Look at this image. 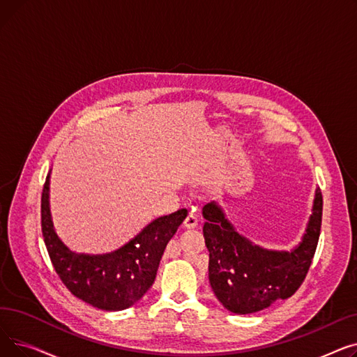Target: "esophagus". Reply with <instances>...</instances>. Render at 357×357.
<instances>
[{
    "label": "esophagus",
    "mask_w": 357,
    "mask_h": 357,
    "mask_svg": "<svg viewBox=\"0 0 357 357\" xmlns=\"http://www.w3.org/2000/svg\"><path fill=\"white\" fill-rule=\"evenodd\" d=\"M197 226H198V215L191 211L188 215H186V218L183 221V227L185 229H195Z\"/></svg>",
    "instance_id": "obj_1"
}]
</instances>
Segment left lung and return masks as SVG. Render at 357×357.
<instances>
[{
  "label": "left lung",
  "mask_w": 357,
  "mask_h": 357,
  "mask_svg": "<svg viewBox=\"0 0 357 357\" xmlns=\"http://www.w3.org/2000/svg\"><path fill=\"white\" fill-rule=\"evenodd\" d=\"M204 238L210 252V285L224 308L252 314L287 299L305 279L321 229L323 195L315 190L301 241L291 250H271L240 234L221 205L205 204Z\"/></svg>",
  "instance_id": "8db88e82"
}]
</instances>
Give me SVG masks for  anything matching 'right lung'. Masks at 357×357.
I'll return each mask as SVG.
<instances>
[{"label": "right lung", "mask_w": 357, "mask_h": 357, "mask_svg": "<svg viewBox=\"0 0 357 357\" xmlns=\"http://www.w3.org/2000/svg\"><path fill=\"white\" fill-rule=\"evenodd\" d=\"M50 172L42 194V233L56 273L75 296L98 310L121 311L135 305L153 285L166 245L188 211L182 208L153 220L112 252L78 253L70 250L54 230Z\"/></svg>", "instance_id": "right-lung-1"}]
</instances>
